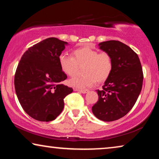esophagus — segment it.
I'll return each instance as SVG.
<instances>
[{
    "label": "esophagus",
    "instance_id": "obj_1",
    "mask_svg": "<svg viewBox=\"0 0 159 159\" xmlns=\"http://www.w3.org/2000/svg\"><path fill=\"white\" fill-rule=\"evenodd\" d=\"M74 90L77 91V92H80V93H83V94H85V93H88V90H80V89L75 88V89H74Z\"/></svg>",
    "mask_w": 159,
    "mask_h": 159
}]
</instances>
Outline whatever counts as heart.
I'll list each match as a JSON object with an SVG mask.
<instances>
[{"instance_id": "heart-1", "label": "heart", "mask_w": 159, "mask_h": 159, "mask_svg": "<svg viewBox=\"0 0 159 159\" xmlns=\"http://www.w3.org/2000/svg\"><path fill=\"white\" fill-rule=\"evenodd\" d=\"M74 55L75 57L61 54L58 57L61 70L70 77L77 75L80 66L85 65V75L71 78L69 80L70 85L80 89L88 88L94 85L97 80L103 82L109 77L113 69L112 58L109 53H99L91 48L82 47L76 49Z\"/></svg>"}]
</instances>
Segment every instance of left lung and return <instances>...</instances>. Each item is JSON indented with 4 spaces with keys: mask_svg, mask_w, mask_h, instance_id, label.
Masks as SVG:
<instances>
[{
    "mask_svg": "<svg viewBox=\"0 0 159 159\" xmlns=\"http://www.w3.org/2000/svg\"><path fill=\"white\" fill-rule=\"evenodd\" d=\"M98 46L111 56L113 69L103 89L97 90L98 101L92 111L100 120L113 121L125 116L135 104L142 90V66L138 54L125 43L108 40Z\"/></svg>",
    "mask_w": 159,
    "mask_h": 159,
    "instance_id": "left-lung-1",
    "label": "left lung"
}]
</instances>
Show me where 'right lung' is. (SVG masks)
Listing matches in <instances>:
<instances>
[{
  "instance_id": "right-lung-1",
  "label": "right lung",
  "mask_w": 159,
  "mask_h": 159,
  "mask_svg": "<svg viewBox=\"0 0 159 159\" xmlns=\"http://www.w3.org/2000/svg\"><path fill=\"white\" fill-rule=\"evenodd\" d=\"M68 43L49 38L28 48L14 77L16 94L25 111L34 119L50 121L63 111L64 99L73 89L62 84L67 76L58 57Z\"/></svg>"
}]
</instances>
